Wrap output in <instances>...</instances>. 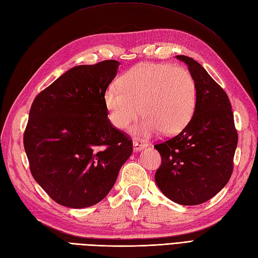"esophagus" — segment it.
Here are the masks:
<instances>
[{
	"mask_svg": "<svg viewBox=\"0 0 258 258\" xmlns=\"http://www.w3.org/2000/svg\"><path fill=\"white\" fill-rule=\"evenodd\" d=\"M134 149L135 151H141V149H144L147 147V143H145L142 140H134Z\"/></svg>",
	"mask_w": 258,
	"mask_h": 258,
	"instance_id": "esophagus-1",
	"label": "esophagus"
}]
</instances>
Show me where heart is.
Returning a JSON list of instances; mask_svg holds the SVG:
<instances>
[{
	"label": "heart",
	"mask_w": 258,
	"mask_h": 258,
	"mask_svg": "<svg viewBox=\"0 0 258 258\" xmlns=\"http://www.w3.org/2000/svg\"><path fill=\"white\" fill-rule=\"evenodd\" d=\"M104 92L110 122L126 130L140 115L139 131L176 135L187 126L197 105V85L188 69L169 63L141 62L127 70Z\"/></svg>",
	"instance_id": "obj_1"
}]
</instances>
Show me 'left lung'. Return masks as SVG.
I'll return each mask as SVG.
<instances>
[{
    "instance_id": "8db88e82",
    "label": "left lung",
    "mask_w": 258,
    "mask_h": 258,
    "mask_svg": "<svg viewBox=\"0 0 258 258\" xmlns=\"http://www.w3.org/2000/svg\"><path fill=\"white\" fill-rule=\"evenodd\" d=\"M177 58L188 66L196 81L197 105L180 133L154 145L161 157L155 181L171 201L197 206L229 182L238 137L226 92L195 59Z\"/></svg>"
}]
</instances>
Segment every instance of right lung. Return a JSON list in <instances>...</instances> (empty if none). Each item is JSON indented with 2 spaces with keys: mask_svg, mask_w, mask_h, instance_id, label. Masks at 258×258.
<instances>
[{
  "mask_svg": "<svg viewBox=\"0 0 258 258\" xmlns=\"http://www.w3.org/2000/svg\"><path fill=\"white\" fill-rule=\"evenodd\" d=\"M119 62L71 68L37 94L24 132L29 169L53 201L97 205L110 192L133 142L107 118L104 92Z\"/></svg>",
  "mask_w": 258,
  "mask_h": 258,
  "instance_id": "right-lung-1",
  "label": "right lung"
}]
</instances>
